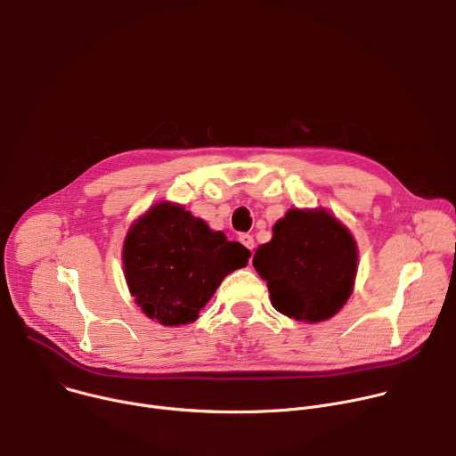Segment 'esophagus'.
Returning a JSON list of instances; mask_svg holds the SVG:
<instances>
[{
    "label": "esophagus",
    "mask_w": 456,
    "mask_h": 456,
    "mask_svg": "<svg viewBox=\"0 0 456 456\" xmlns=\"http://www.w3.org/2000/svg\"><path fill=\"white\" fill-rule=\"evenodd\" d=\"M240 241H241L248 250L254 248V238H252L250 234H241V236H240Z\"/></svg>",
    "instance_id": "esophagus-1"
}]
</instances>
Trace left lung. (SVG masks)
<instances>
[{
  "mask_svg": "<svg viewBox=\"0 0 456 456\" xmlns=\"http://www.w3.org/2000/svg\"><path fill=\"white\" fill-rule=\"evenodd\" d=\"M259 245L252 265L267 281L273 306L297 321L336 315L357 274V245L350 231L324 209H290Z\"/></svg>",
  "mask_w": 456,
  "mask_h": 456,
  "instance_id": "obj_1",
  "label": "left lung"
}]
</instances>
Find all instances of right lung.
<instances>
[{
	"mask_svg": "<svg viewBox=\"0 0 456 456\" xmlns=\"http://www.w3.org/2000/svg\"><path fill=\"white\" fill-rule=\"evenodd\" d=\"M248 257L241 243L171 202L153 206L129 227L122 248L129 292L164 327L197 321L224 278Z\"/></svg>",
	"mask_w": 456,
	"mask_h": 456,
	"instance_id": "obj_1",
	"label": "right lung"
}]
</instances>
